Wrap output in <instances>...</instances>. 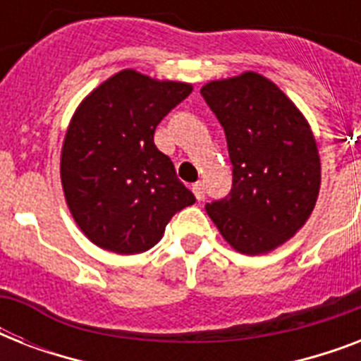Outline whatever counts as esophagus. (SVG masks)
Returning a JSON list of instances; mask_svg holds the SVG:
<instances>
[{"label": "esophagus", "mask_w": 361, "mask_h": 361, "mask_svg": "<svg viewBox=\"0 0 361 361\" xmlns=\"http://www.w3.org/2000/svg\"><path fill=\"white\" fill-rule=\"evenodd\" d=\"M192 192H195V197H197V200H200V202H202L204 197H206V191H204V183H202V181H197V183L192 185Z\"/></svg>", "instance_id": "obj_1"}]
</instances>
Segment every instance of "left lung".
<instances>
[{
  "label": "left lung",
  "mask_w": 361,
  "mask_h": 361,
  "mask_svg": "<svg viewBox=\"0 0 361 361\" xmlns=\"http://www.w3.org/2000/svg\"><path fill=\"white\" fill-rule=\"evenodd\" d=\"M223 125L232 189L206 204L209 219L236 251L262 255L296 234L320 189V157L311 127L274 82L243 73L200 90Z\"/></svg>",
  "instance_id": "8db88e82"
}]
</instances>
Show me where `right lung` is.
<instances>
[{"label":"right lung","mask_w":361,"mask_h":361,"mask_svg":"<svg viewBox=\"0 0 361 361\" xmlns=\"http://www.w3.org/2000/svg\"><path fill=\"white\" fill-rule=\"evenodd\" d=\"M191 84L120 71L76 109L61 149V185L76 225L106 251L152 249L195 195L153 135Z\"/></svg>","instance_id":"right-lung-1"}]
</instances>
